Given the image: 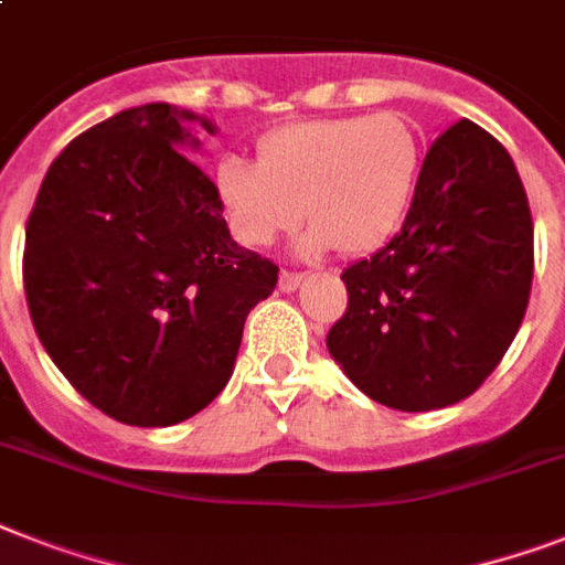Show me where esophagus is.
I'll use <instances>...</instances> for the list:
<instances>
[{"label": "esophagus", "mask_w": 565, "mask_h": 565, "mask_svg": "<svg viewBox=\"0 0 565 565\" xmlns=\"http://www.w3.org/2000/svg\"><path fill=\"white\" fill-rule=\"evenodd\" d=\"M301 278H305V275H299V273H287V269H284V273L278 275V287H281L284 292H292V290H299Z\"/></svg>", "instance_id": "obj_1"}]
</instances>
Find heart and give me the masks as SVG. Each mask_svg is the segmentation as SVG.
I'll list each match as a JSON object with an SVG mask.
<instances>
[{"label": "heart", "instance_id": "obj_1", "mask_svg": "<svg viewBox=\"0 0 565 565\" xmlns=\"http://www.w3.org/2000/svg\"><path fill=\"white\" fill-rule=\"evenodd\" d=\"M419 170V137L398 114L317 119L266 137L257 163L222 158L216 195L243 246H273L305 211L301 255H370L407 220Z\"/></svg>", "mask_w": 565, "mask_h": 565}]
</instances>
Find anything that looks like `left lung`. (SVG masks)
I'll use <instances>...</instances> for the list:
<instances>
[{
	"label": "left lung",
	"instance_id": "left-lung-1",
	"mask_svg": "<svg viewBox=\"0 0 565 565\" xmlns=\"http://www.w3.org/2000/svg\"><path fill=\"white\" fill-rule=\"evenodd\" d=\"M534 281V222L516 163L472 119L425 154L402 231L343 273L328 352L372 402L439 411L472 395L513 343Z\"/></svg>",
	"mask_w": 565,
	"mask_h": 565
}]
</instances>
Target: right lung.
<instances>
[{"label": "right lung", "instance_id": "1", "mask_svg": "<svg viewBox=\"0 0 565 565\" xmlns=\"http://www.w3.org/2000/svg\"><path fill=\"white\" fill-rule=\"evenodd\" d=\"M207 117L149 102L78 135L25 225L22 284L40 343L110 419L167 428L228 384L248 310L278 266L237 246L188 149Z\"/></svg>", "mask_w": 565, "mask_h": 565}]
</instances>
